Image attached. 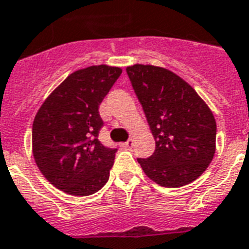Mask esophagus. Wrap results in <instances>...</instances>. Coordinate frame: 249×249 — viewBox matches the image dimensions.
I'll list each match as a JSON object with an SVG mask.
<instances>
[{
    "instance_id": "34e87169",
    "label": "esophagus",
    "mask_w": 249,
    "mask_h": 249,
    "mask_svg": "<svg viewBox=\"0 0 249 249\" xmlns=\"http://www.w3.org/2000/svg\"><path fill=\"white\" fill-rule=\"evenodd\" d=\"M133 146V140L132 139H129V140H127L126 142H123L122 143V147L123 149H131V147Z\"/></svg>"
}]
</instances>
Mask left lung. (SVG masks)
<instances>
[{
	"label": "left lung",
	"mask_w": 249,
	"mask_h": 249,
	"mask_svg": "<svg viewBox=\"0 0 249 249\" xmlns=\"http://www.w3.org/2000/svg\"><path fill=\"white\" fill-rule=\"evenodd\" d=\"M126 71L155 139L153 155L137 161L160 186L176 188L194 182L215 154L213 112L196 90L172 71L145 65Z\"/></svg>",
	"instance_id": "8db88e82"
}]
</instances>
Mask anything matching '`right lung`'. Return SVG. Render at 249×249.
<instances>
[{
  "mask_svg": "<svg viewBox=\"0 0 249 249\" xmlns=\"http://www.w3.org/2000/svg\"><path fill=\"white\" fill-rule=\"evenodd\" d=\"M122 70L91 66L67 77L47 98L33 123V154L43 176L75 196L95 194L108 182L117 147L104 146L99 106Z\"/></svg>",
  "mask_w": 249,
  "mask_h": 249,
  "instance_id": "1",
  "label": "right lung"
}]
</instances>
